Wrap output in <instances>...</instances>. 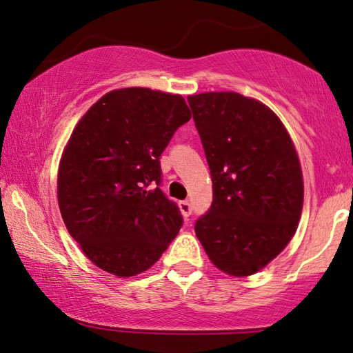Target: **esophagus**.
Wrapping results in <instances>:
<instances>
[{
    "label": "esophagus",
    "instance_id": "obj_1",
    "mask_svg": "<svg viewBox=\"0 0 353 353\" xmlns=\"http://www.w3.org/2000/svg\"><path fill=\"white\" fill-rule=\"evenodd\" d=\"M179 209H181V214L183 215L185 220L192 215V204H190L188 201H181V203H179Z\"/></svg>",
    "mask_w": 353,
    "mask_h": 353
}]
</instances>
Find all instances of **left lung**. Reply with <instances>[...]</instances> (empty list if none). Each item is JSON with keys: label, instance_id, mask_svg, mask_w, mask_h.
<instances>
[{"label": "left lung", "instance_id": "1", "mask_svg": "<svg viewBox=\"0 0 353 353\" xmlns=\"http://www.w3.org/2000/svg\"><path fill=\"white\" fill-rule=\"evenodd\" d=\"M187 100L214 188L194 232L218 270L254 275L297 231L305 193L299 154L281 119L259 100L231 91Z\"/></svg>", "mask_w": 353, "mask_h": 353}]
</instances>
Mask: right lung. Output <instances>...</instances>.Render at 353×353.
Masks as SVG:
<instances>
[{
	"mask_svg": "<svg viewBox=\"0 0 353 353\" xmlns=\"http://www.w3.org/2000/svg\"><path fill=\"white\" fill-rule=\"evenodd\" d=\"M192 113L179 94L106 92L78 121L58 168L64 225L94 265L119 278L149 270L182 226L159 187L160 155Z\"/></svg>",
	"mask_w": 353,
	"mask_h": 353,
	"instance_id": "add662e5",
	"label": "right lung"
}]
</instances>
